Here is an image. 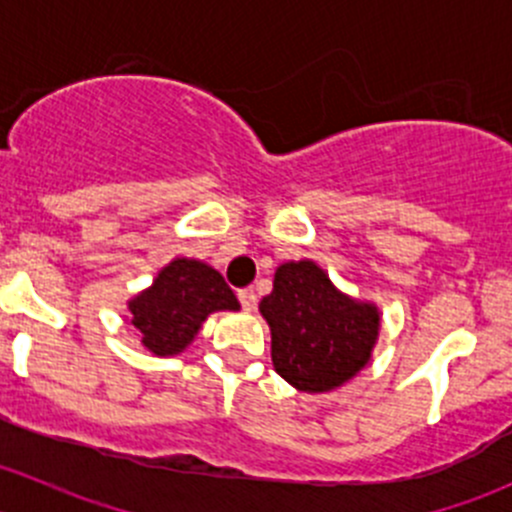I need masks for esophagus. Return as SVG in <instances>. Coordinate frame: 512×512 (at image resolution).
Here are the masks:
<instances>
[{
  "instance_id": "obj_1",
  "label": "esophagus",
  "mask_w": 512,
  "mask_h": 512,
  "mask_svg": "<svg viewBox=\"0 0 512 512\" xmlns=\"http://www.w3.org/2000/svg\"><path fill=\"white\" fill-rule=\"evenodd\" d=\"M237 299H240V304H242V309H245V312H252V309H255V304H257V294H255V289H240V292H237Z\"/></svg>"
}]
</instances>
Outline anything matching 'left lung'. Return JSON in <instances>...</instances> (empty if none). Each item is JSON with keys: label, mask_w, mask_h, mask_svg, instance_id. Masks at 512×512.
I'll list each match as a JSON object with an SVG mask.
<instances>
[{"label": "left lung", "mask_w": 512, "mask_h": 512, "mask_svg": "<svg viewBox=\"0 0 512 512\" xmlns=\"http://www.w3.org/2000/svg\"><path fill=\"white\" fill-rule=\"evenodd\" d=\"M260 314L270 324L275 371L307 394L354 379L371 361L381 329L379 307L342 292L314 260L282 262Z\"/></svg>", "instance_id": "1"}]
</instances>
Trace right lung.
Returning <instances> with one entry per match:
<instances>
[{
  "instance_id": "right-lung-1",
  "label": "right lung",
  "mask_w": 512,
  "mask_h": 512,
  "mask_svg": "<svg viewBox=\"0 0 512 512\" xmlns=\"http://www.w3.org/2000/svg\"><path fill=\"white\" fill-rule=\"evenodd\" d=\"M235 292L213 265L195 257H173L151 287L128 299V322L153 356H178L195 342L215 312H237Z\"/></svg>"
}]
</instances>
